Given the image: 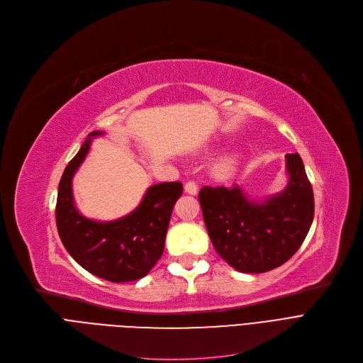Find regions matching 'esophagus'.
<instances>
[{
  "label": "esophagus",
  "instance_id": "esophagus-1",
  "mask_svg": "<svg viewBox=\"0 0 363 363\" xmlns=\"http://www.w3.org/2000/svg\"><path fill=\"white\" fill-rule=\"evenodd\" d=\"M185 193L191 194V196H196V194L199 193V186H197V184H196L194 181H188V182L185 184Z\"/></svg>",
  "mask_w": 363,
  "mask_h": 363
}]
</instances>
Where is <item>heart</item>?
Here are the masks:
<instances>
[{
	"mask_svg": "<svg viewBox=\"0 0 363 363\" xmlns=\"http://www.w3.org/2000/svg\"><path fill=\"white\" fill-rule=\"evenodd\" d=\"M237 167V157L234 155H228L219 159V162L215 164L213 170L218 178H230Z\"/></svg>",
	"mask_w": 363,
	"mask_h": 363,
	"instance_id": "b5f03b06",
	"label": "heart"
}]
</instances>
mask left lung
Instances as JSON below:
<instances>
[{
  "label": "left lung",
  "mask_w": 363,
  "mask_h": 363,
  "mask_svg": "<svg viewBox=\"0 0 363 363\" xmlns=\"http://www.w3.org/2000/svg\"><path fill=\"white\" fill-rule=\"evenodd\" d=\"M289 185L264 201H250L237 185L203 186L199 200L218 255L244 274L272 271L306 238L315 213L313 189L298 152L287 155Z\"/></svg>",
  "instance_id": "obj_1"
}]
</instances>
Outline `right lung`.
Returning a JSON list of instances; mask_svg holds the SVG:
<instances>
[{"label":"right lung","mask_w":363,"mask_h":363,"mask_svg":"<svg viewBox=\"0 0 363 363\" xmlns=\"http://www.w3.org/2000/svg\"><path fill=\"white\" fill-rule=\"evenodd\" d=\"M101 133L91 132L63 172L55 206L57 231L67 253L84 269L111 282H129L144 278L162 257L170 215L184 188L181 182L151 185L129 215L110 222L86 219L74 206L72 179L92 138Z\"/></svg>","instance_id":"obj_1"}]
</instances>
